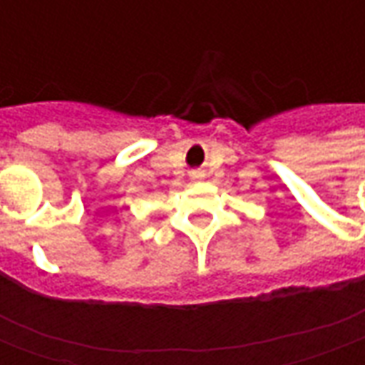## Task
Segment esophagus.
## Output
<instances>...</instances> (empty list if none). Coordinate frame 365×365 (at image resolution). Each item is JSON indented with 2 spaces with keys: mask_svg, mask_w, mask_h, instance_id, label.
<instances>
[{
  "mask_svg": "<svg viewBox=\"0 0 365 365\" xmlns=\"http://www.w3.org/2000/svg\"><path fill=\"white\" fill-rule=\"evenodd\" d=\"M195 178H199V174H197V175H195Z\"/></svg>",
  "mask_w": 365,
  "mask_h": 365,
  "instance_id": "1",
  "label": "esophagus"
}]
</instances>
